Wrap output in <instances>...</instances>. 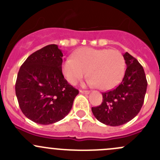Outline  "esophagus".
<instances>
[{
    "mask_svg": "<svg viewBox=\"0 0 160 160\" xmlns=\"http://www.w3.org/2000/svg\"><path fill=\"white\" fill-rule=\"evenodd\" d=\"M80 92L81 93H86V94H88L90 93V90H80Z\"/></svg>",
    "mask_w": 160,
    "mask_h": 160,
    "instance_id": "obj_1",
    "label": "esophagus"
}]
</instances>
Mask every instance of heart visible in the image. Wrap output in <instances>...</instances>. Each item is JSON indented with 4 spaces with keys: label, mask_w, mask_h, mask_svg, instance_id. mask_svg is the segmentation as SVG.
<instances>
[{
    "label": "heart",
    "mask_w": 160,
    "mask_h": 160,
    "mask_svg": "<svg viewBox=\"0 0 160 160\" xmlns=\"http://www.w3.org/2000/svg\"><path fill=\"white\" fill-rule=\"evenodd\" d=\"M64 77L75 85L88 72V84L111 90L117 86L125 72V60L118 50L83 47L67 58L62 65Z\"/></svg>",
    "instance_id": "1"
}]
</instances>
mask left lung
I'll return each mask as SVG.
<instances>
[{
	"label": "left lung",
	"mask_w": 160,
	"mask_h": 160,
	"mask_svg": "<svg viewBox=\"0 0 160 160\" xmlns=\"http://www.w3.org/2000/svg\"><path fill=\"white\" fill-rule=\"evenodd\" d=\"M123 56L127 68L121 83L114 89L102 93L103 102L91 108L99 122L110 126L124 125L133 119L142 107L147 89L142 66L128 52Z\"/></svg>",
	"instance_id": "left-lung-1"
}]
</instances>
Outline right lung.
I'll return each instance as SVG.
<instances>
[{"mask_svg":"<svg viewBox=\"0 0 160 160\" xmlns=\"http://www.w3.org/2000/svg\"><path fill=\"white\" fill-rule=\"evenodd\" d=\"M62 56L57 45H49L31 54L18 71L15 93L19 107L35 123L62 120L79 93L62 75Z\"/></svg>","mask_w":160,"mask_h":160,"instance_id":"obj_1","label":"right lung"}]
</instances>
